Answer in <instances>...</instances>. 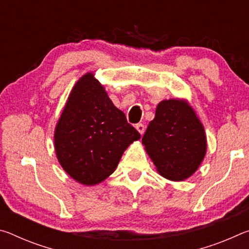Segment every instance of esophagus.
<instances>
[{
  "label": "esophagus",
  "mask_w": 249,
  "mask_h": 249,
  "mask_svg": "<svg viewBox=\"0 0 249 249\" xmlns=\"http://www.w3.org/2000/svg\"><path fill=\"white\" fill-rule=\"evenodd\" d=\"M135 127H136V129L138 130V132H140L141 135L144 134V132H145V125L144 124L138 123V124H136V126H135Z\"/></svg>",
  "instance_id": "34e87169"
}]
</instances>
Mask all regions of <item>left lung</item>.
Returning a JSON list of instances; mask_svg holds the SVG:
<instances>
[{"label": "left lung", "mask_w": 249, "mask_h": 249, "mask_svg": "<svg viewBox=\"0 0 249 249\" xmlns=\"http://www.w3.org/2000/svg\"><path fill=\"white\" fill-rule=\"evenodd\" d=\"M160 175L172 181L188 179L206 153L203 125L187 101L163 100L157 105L142 140Z\"/></svg>", "instance_id": "1"}]
</instances>
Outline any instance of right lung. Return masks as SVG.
<instances>
[{
	"label": "right lung",
	"mask_w": 249,
	"mask_h": 249,
	"mask_svg": "<svg viewBox=\"0 0 249 249\" xmlns=\"http://www.w3.org/2000/svg\"><path fill=\"white\" fill-rule=\"evenodd\" d=\"M141 134L127 123L104 87L88 72L74 84L54 128V150L77 182L95 185L112 175Z\"/></svg>",
	"instance_id": "obj_1"
}]
</instances>
